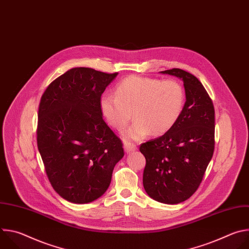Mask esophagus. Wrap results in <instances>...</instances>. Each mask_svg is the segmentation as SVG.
<instances>
[{
	"instance_id": "obj_1",
	"label": "esophagus",
	"mask_w": 249,
	"mask_h": 249,
	"mask_svg": "<svg viewBox=\"0 0 249 249\" xmlns=\"http://www.w3.org/2000/svg\"><path fill=\"white\" fill-rule=\"evenodd\" d=\"M124 150L125 152L128 154V153H131V152H134L137 150V147L135 144L133 143H125L124 144Z\"/></svg>"
}]
</instances>
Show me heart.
<instances>
[{"instance_id": "1", "label": "heart", "mask_w": 249, "mask_h": 249, "mask_svg": "<svg viewBox=\"0 0 249 249\" xmlns=\"http://www.w3.org/2000/svg\"><path fill=\"white\" fill-rule=\"evenodd\" d=\"M184 102L185 91L178 82L130 76L118 84L116 96L100 97L99 109L117 131L127 126L133 112L136 121L123 133V139L139 141L150 132L155 136L168 132L179 119Z\"/></svg>"}]
</instances>
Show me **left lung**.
Here are the masks:
<instances>
[{
	"label": "left lung",
	"mask_w": 249,
	"mask_h": 249,
	"mask_svg": "<svg viewBox=\"0 0 249 249\" xmlns=\"http://www.w3.org/2000/svg\"><path fill=\"white\" fill-rule=\"evenodd\" d=\"M160 73L183 82L186 101L168 132L141 145L147 161L143 184L152 199L174 205L190 198L203 179L215 148V110L195 76L176 68Z\"/></svg>",
	"instance_id": "obj_1"
}]
</instances>
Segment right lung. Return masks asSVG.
<instances>
[{
	"instance_id": "1",
	"label": "right lung",
	"mask_w": 249,
	"mask_h": 249,
	"mask_svg": "<svg viewBox=\"0 0 249 249\" xmlns=\"http://www.w3.org/2000/svg\"><path fill=\"white\" fill-rule=\"evenodd\" d=\"M117 75L73 68L41 97L38 151L51 185L69 202L86 204L102 196L124 156L120 139L99 109L101 94Z\"/></svg>"
}]
</instances>
